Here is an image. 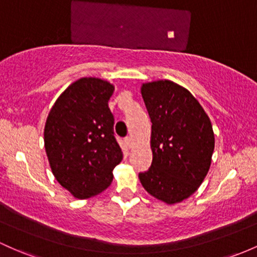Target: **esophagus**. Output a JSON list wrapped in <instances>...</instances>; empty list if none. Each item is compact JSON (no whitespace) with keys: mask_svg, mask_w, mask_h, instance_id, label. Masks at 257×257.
<instances>
[{"mask_svg":"<svg viewBox=\"0 0 257 257\" xmlns=\"http://www.w3.org/2000/svg\"><path fill=\"white\" fill-rule=\"evenodd\" d=\"M125 143H126V145L129 146V148H132V144H133V139H132L131 137L125 138Z\"/></svg>","mask_w":257,"mask_h":257,"instance_id":"obj_1","label":"esophagus"}]
</instances>
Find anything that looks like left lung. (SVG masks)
<instances>
[{"label":"left lung","instance_id":"1","mask_svg":"<svg viewBox=\"0 0 257 257\" xmlns=\"http://www.w3.org/2000/svg\"><path fill=\"white\" fill-rule=\"evenodd\" d=\"M142 95L151 119L152 163L142 185L168 205L197 190L211 166L215 134L210 118L185 87L171 80L145 83Z\"/></svg>","mask_w":257,"mask_h":257}]
</instances>
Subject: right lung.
Segmentation results:
<instances>
[{"label": "right lung", "instance_id": "add662e5", "mask_svg": "<svg viewBox=\"0 0 257 257\" xmlns=\"http://www.w3.org/2000/svg\"><path fill=\"white\" fill-rule=\"evenodd\" d=\"M113 91L108 81L81 78L62 92L47 115L44 142L51 171L77 199L108 188L123 159L108 108Z\"/></svg>", "mask_w": 257, "mask_h": 257}]
</instances>
